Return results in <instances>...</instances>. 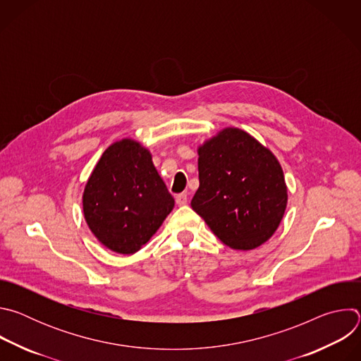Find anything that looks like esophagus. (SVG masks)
<instances>
[{
    "label": "esophagus",
    "mask_w": 361,
    "mask_h": 361,
    "mask_svg": "<svg viewBox=\"0 0 361 361\" xmlns=\"http://www.w3.org/2000/svg\"><path fill=\"white\" fill-rule=\"evenodd\" d=\"M187 201H188V197H187L185 192H181V194H177V195H176V202H177V205H185Z\"/></svg>",
    "instance_id": "1"
}]
</instances>
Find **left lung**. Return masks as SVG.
<instances>
[{"label":"left lung","mask_w":361,"mask_h":361,"mask_svg":"<svg viewBox=\"0 0 361 361\" xmlns=\"http://www.w3.org/2000/svg\"><path fill=\"white\" fill-rule=\"evenodd\" d=\"M191 207L230 248L252 250L277 230L287 187L273 152L238 128H226L198 148Z\"/></svg>","instance_id":"1"}]
</instances>
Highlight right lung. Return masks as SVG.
<instances>
[{
    "label": "right lung",
    "mask_w": 361,
    "mask_h": 361,
    "mask_svg": "<svg viewBox=\"0 0 361 361\" xmlns=\"http://www.w3.org/2000/svg\"><path fill=\"white\" fill-rule=\"evenodd\" d=\"M173 207L174 198L154 167L149 151L133 140H121L104 151L82 194L90 230L120 254L138 251Z\"/></svg>",
    "instance_id": "add662e5"
}]
</instances>
